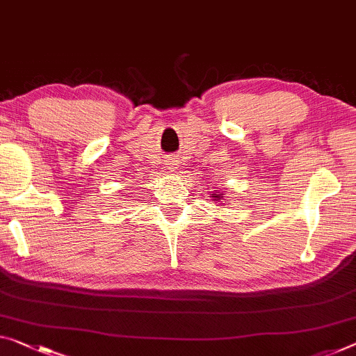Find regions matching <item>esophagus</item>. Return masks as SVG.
<instances>
[{"mask_svg":"<svg viewBox=\"0 0 356 356\" xmlns=\"http://www.w3.org/2000/svg\"><path fill=\"white\" fill-rule=\"evenodd\" d=\"M177 161H175V157H168V163L167 165H177V163H175Z\"/></svg>","mask_w":356,"mask_h":356,"instance_id":"1","label":"esophagus"}]
</instances>
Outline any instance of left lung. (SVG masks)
I'll return each instance as SVG.
<instances>
[{
    "instance_id": "left-lung-1",
    "label": "left lung",
    "mask_w": 356,
    "mask_h": 356,
    "mask_svg": "<svg viewBox=\"0 0 356 356\" xmlns=\"http://www.w3.org/2000/svg\"><path fill=\"white\" fill-rule=\"evenodd\" d=\"M211 197H216V199H218V197H220V194H211Z\"/></svg>"
}]
</instances>
